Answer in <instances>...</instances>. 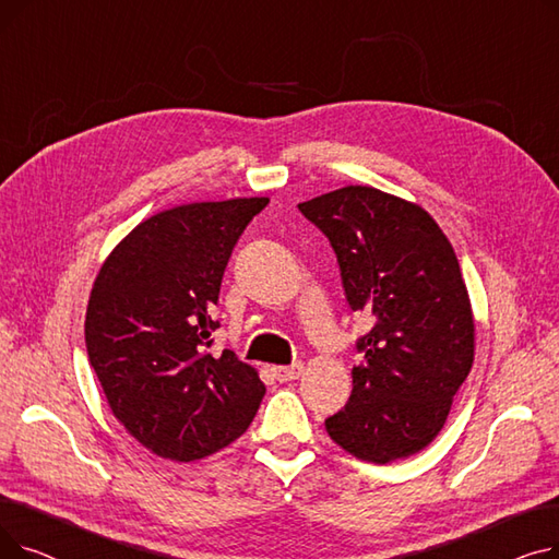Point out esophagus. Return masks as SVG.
I'll list each match as a JSON object with an SVG mask.
<instances>
[{
  "mask_svg": "<svg viewBox=\"0 0 559 559\" xmlns=\"http://www.w3.org/2000/svg\"><path fill=\"white\" fill-rule=\"evenodd\" d=\"M274 378L278 380V383H287V380H297L304 371V365L297 362V365H287V367H274Z\"/></svg>",
  "mask_w": 559,
  "mask_h": 559,
  "instance_id": "34e87169",
  "label": "esophagus"
}]
</instances>
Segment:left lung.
<instances>
[{"label":"left lung","instance_id":"8db88e82","mask_svg":"<svg viewBox=\"0 0 559 559\" xmlns=\"http://www.w3.org/2000/svg\"><path fill=\"white\" fill-rule=\"evenodd\" d=\"M326 235L354 312L373 317L358 340L354 392L326 419L333 442L388 464L426 449L444 428L474 365V312L442 228L417 203L346 186L299 203Z\"/></svg>","mask_w":559,"mask_h":559}]
</instances>
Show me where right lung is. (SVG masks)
<instances>
[{
  "instance_id": "add662e5",
  "label": "right lung",
  "mask_w": 559,
  "mask_h": 559,
  "mask_svg": "<svg viewBox=\"0 0 559 559\" xmlns=\"http://www.w3.org/2000/svg\"><path fill=\"white\" fill-rule=\"evenodd\" d=\"M267 197L176 205L138 224L95 278L85 348L106 401L152 453L192 462L235 442L264 385L233 350L211 354L222 276Z\"/></svg>"
}]
</instances>
